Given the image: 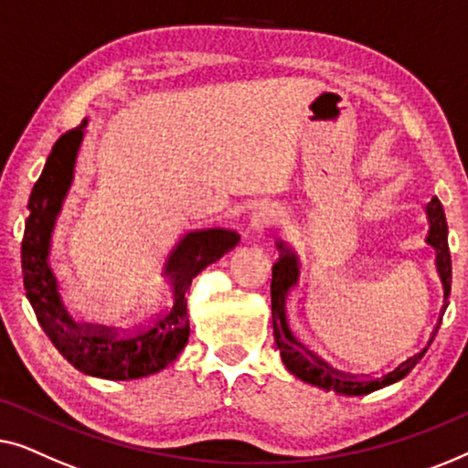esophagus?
I'll return each mask as SVG.
<instances>
[{"label":"esophagus","instance_id":"34e87169","mask_svg":"<svg viewBox=\"0 0 468 468\" xmlns=\"http://www.w3.org/2000/svg\"><path fill=\"white\" fill-rule=\"evenodd\" d=\"M280 222H282V212L278 207H271V206L259 207L252 216V231L262 233L265 229L273 227V225H280Z\"/></svg>","mask_w":468,"mask_h":468}]
</instances>
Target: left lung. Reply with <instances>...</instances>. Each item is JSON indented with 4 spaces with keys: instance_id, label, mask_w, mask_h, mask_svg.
Masks as SVG:
<instances>
[{
    "instance_id": "obj_1",
    "label": "left lung",
    "mask_w": 468,
    "mask_h": 468,
    "mask_svg": "<svg viewBox=\"0 0 468 468\" xmlns=\"http://www.w3.org/2000/svg\"><path fill=\"white\" fill-rule=\"evenodd\" d=\"M426 216H429V237H426V241H429L434 248V252H437V271L441 275V282H443V301H445L443 309H445L447 297H450V291H452V256H450V246H447L445 212L437 197H432L429 206H426ZM275 246L280 250V259L273 265V280H271L273 337H275V346H278L280 350L282 363L286 365V368L294 375V378L305 381V384L318 386L322 390H335L337 394H346V397H360V394L379 390V388L403 379L405 375L420 363V358L424 356L426 347L416 354H411L410 358H405L403 363H400L397 368H392L390 373H386L384 378L360 379V378H354V375H346L337 371V368H333L331 365L324 363L318 354L309 350L307 346H303L301 341L291 333V328H288V322H286V299L292 288L299 284V275H301L299 259L297 254H294V250L282 239H278ZM437 328L432 331V337L434 333H437Z\"/></svg>"
}]
</instances>
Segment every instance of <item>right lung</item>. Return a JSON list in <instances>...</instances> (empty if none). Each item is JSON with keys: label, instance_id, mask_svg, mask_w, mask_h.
<instances>
[{"label": "right lung", "instance_id": "right-lung-1", "mask_svg": "<svg viewBox=\"0 0 468 468\" xmlns=\"http://www.w3.org/2000/svg\"><path fill=\"white\" fill-rule=\"evenodd\" d=\"M87 124L84 118L80 127L58 137L31 190L21 248L23 284L39 326L71 367L90 378L140 379L163 371L188 344L186 292L193 278L233 250L239 243V235L229 229H201L182 235L163 267V275L174 292V305L148 324L121 333L108 326L78 324L63 305L48 256L52 231L74 182L78 150Z\"/></svg>", "mask_w": 468, "mask_h": 468}]
</instances>
